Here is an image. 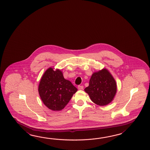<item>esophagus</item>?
Here are the masks:
<instances>
[{
    "mask_svg": "<svg viewBox=\"0 0 150 150\" xmlns=\"http://www.w3.org/2000/svg\"><path fill=\"white\" fill-rule=\"evenodd\" d=\"M78 88L79 90H81V89H83V86H82V85H79L78 86Z\"/></svg>",
    "mask_w": 150,
    "mask_h": 150,
    "instance_id": "1",
    "label": "esophagus"
}]
</instances>
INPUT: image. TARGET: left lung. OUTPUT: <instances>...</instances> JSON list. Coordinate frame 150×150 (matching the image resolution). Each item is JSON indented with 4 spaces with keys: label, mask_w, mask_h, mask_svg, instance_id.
<instances>
[{
    "label": "left lung",
    "mask_w": 150,
    "mask_h": 150,
    "mask_svg": "<svg viewBox=\"0 0 150 150\" xmlns=\"http://www.w3.org/2000/svg\"><path fill=\"white\" fill-rule=\"evenodd\" d=\"M93 102L105 105L112 102L117 91L115 80L106 69L93 73L89 86L84 89Z\"/></svg>",
    "instance_id": "left-lung-1"
}]
</instances>
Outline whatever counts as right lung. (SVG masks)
Wrapping results in <instances>:
<instances>
[{"mask_svg": "<svg viewBox=\"0 0 150 150\" xmlns=\"http://www.w3.org/2000/svg\"><path fill=\"white\" fill-rule=\"evenodd\" d=\"M77 88L69 80L65 79L61 70L50 67L42 76L38 93L43 103L54 111L64 108Z\"/></svg>", "mask_w": 150, "mask_h": 150, "instance_id": "obj_1", "label": "right lung"}]
</instances>
